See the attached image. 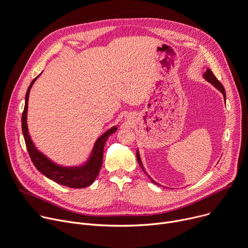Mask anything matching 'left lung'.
<instances>
[{"mask_svg":"<svg viewBox=\"0 0 248 248\" xmlns=\"http://www.w3.org/2000/svg\"><path fill=\"white\" fill-rule=\"evenodd\" d=\"M204 78L208 81V82H210L211 84H213L218 91H220L221 92V94L223 95V98H224V100H226V90H224V88H223V86H222V84L216 78V76L214 75V73L212 72V70L211 69H207V71H206V73H204ZM137 157H138V161H139V164H140V168L144 171V173H146L145 172V170H144V167H143V165H142V162H141V159H140V152H139V150L137 151ZM147 174V173H146ZM149 177V176H148ZM149 179L151 180V182L152 183H154V184H156V185H159V184H157L154 180H152L150 177H149Z\"/></svg>","mask_w":248,"mask_h":248,"instance_id":"8db88e82","label":"left lung"}]
</instances>
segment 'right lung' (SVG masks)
<instances>
[{"instance_id": "1", "label": "right lung", "mask_w": 248, "mask_h": 248, "mask_svg": "<svg viewBox=\"0 0 248 248\" xmlns=\"http://www.w3.org/2000/svg\"><path fill=\"white\" fill-rule=\"evenodd\" d=\"M38 76H40V74ZM37 77L32 80V82L31 83L28 89L27 94H26L25 108H24V111H22V116H21L22 134H24L26 145H27L31 159L33 165L35 166V168L40 173H42L47 178L53 180L54 182L60 185L69 187V188H77V189L88 187L95 181V179L99 175L102 162H103L104 146L108 137L110 134L116 132L118 127L112 126L111 128L107 130L104 134H102V136L97 140L93 147V150L91 152V155H90V158L84 165L74 166V167H64L52 162L49 158H47L46 155L41 153L39 150H37V148L34 146L32 140H31V136L28 128L27 117H28L29 97H30L31 89L33 83L35 82V80L37 79Z\"/></svg>"}]
</instances>
